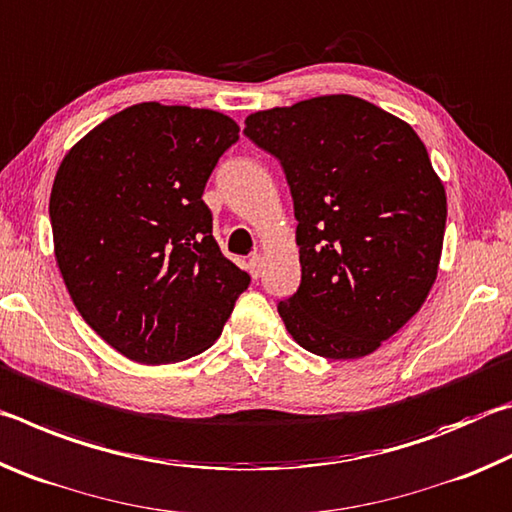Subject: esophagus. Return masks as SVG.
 I'll return each mask as SVG.
<instances>
[{
  "instance_id": "obj_1",
  "label": "esophagus",
  "mask_w": 512,
  "mask_h": 512,
  "mask_svg": "<svg viewBox=\"0 0 512 512\" xmlns=\"http://www.w3.org/2000/svg\"><path fill=\"white\" fill-rule=\"evenodd\" d=\"M262 268H264V259H262V255H255V257H250V259H248V273L253 275L255 280H257L259 275H262Z\"/></svg>"
}]
</instances>
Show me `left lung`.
I'll use <instances>...</instances> for the list:
<instances>
[{"label": "left lung", "mask_w": 512, "mask_h": 512, "mask_svg": "<svg viewBox=\"0 0 512 512\" xmlns=\"http://www.w3.org/2000/svg\"><path fill=\"white\" fill-rule=\"evenodd\" d=\"M291 189L302 280L277 311L293 341L359 359L418 314L436 282L447 196L418 133L352 94L246 117Z\"/></svg>", "instance_id": "8db88e82"}]
</instances>
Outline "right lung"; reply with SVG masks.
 Returning a JSON list of instances; mask_svg holds the SVG:
<instances>
[{
  "label": "right lung",
  "mask_w": 512,
  "mask_h": 512,
  "mask_svg": "<svg viewBox=\"0 0 512 512\" xmlns=\"http://www.w3.org/2000/svg\"><path fill=\"white\" fill-rule=\"evenodd\" d=\"M239 140L216 110L137 103L60 162L56 264L85 323L131 361H185L219 339L250 275L212 237L205 183Z\"/></svg>",
  "instance_id": "right-lung-1"
}]
</instances>
